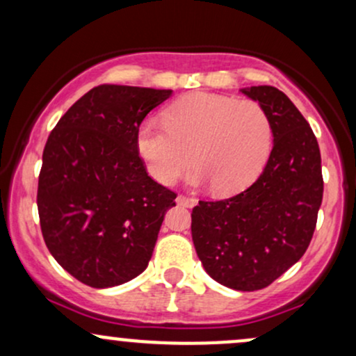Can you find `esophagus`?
<instances>
[{
  "instance_id": "1",
  "label": "esophagus",
  "mask_w": 356,
  "mask_h": 356,
  "mask_svg": "<svg viewBox=\"0 0 356 356\" xmlns=\"http://www.w3.org/2000/svg\"><path fill=\"white\" fill-rule=\"evenodd\" d=\"M175 201H177V204H181V206H186V207H192L197 204V199L187 197V195H182V194L177 195V199H175Z\"/></svg>"
}]
</instances>
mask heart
<instances>
[{
  "label": "heart",
  "instance_id": "obj_1",
  "mask_svg": "<svg viewBox=\"0 0 356 356\" xmlns=\"http://www.w3.org/2000/svg\"><path fill=\"white\" fill-rule=\"evenodd\" d=\"M271 140V120L257 102L194 93L165 110L164 124L138 127L137 152L159 184L170 186L194 164L192 184L232 194L261 172Z\"/></svg>",
  "mask_w": 356,
  "mask_h": 356
}]
</instances>
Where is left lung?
<instances>
[{
	"instance_id": "obj_1",
	"label": "left lung",
	"mask_w": 356,
	"mask_h": 356,
	"mask_svg": "<svg viewBox=\"0 0 356 356\" xmlns=\"http://www.w3.org/2000/svg\"><path fill=\"white\" fill-rule=\"evenodd\" d=\"M271 120L275 144L246 191L192 209V241L212 280L256 291L301 259L312 243L323 199L321 155L306 118L281 90L243 88Z\"/></svg>"
}]
</instances>
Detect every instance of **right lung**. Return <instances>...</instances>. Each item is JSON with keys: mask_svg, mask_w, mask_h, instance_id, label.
I'll return each mask as SVG.
<instances>
[{"mask_svg": "<svg viewBox=\"0 0 356 356\" xmlns=\"http://www.w3.org/2000/svg\"><path fill=\"white\" fill-rule=\"evenodd\" d=\"M170 93L99 85L48 136L36 195L40 226L56 263L83 284L127 283L152 257L177 194L147 174L137 132Z\"/></svg>", "mask_w": 356, "mask_h": 356, "instance_id": "1", "label": "right lung"}]
</instances>
